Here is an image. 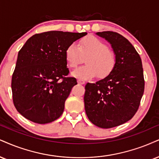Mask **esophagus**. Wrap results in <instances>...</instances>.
<instances>
[{"label": "esophagus", "mask_w": 159, "mask_h": 159, "mask_svg": "<svg viewBox=\"0 0 159 159\" xmlns=\"http://www.w3.org/2000/svg\"><path fill=\"white\" fill-rule=\"evenodd\" d=\"M77 82H78V83L81 84V85H83V84L85 83V80H82V79H79V80H77Z\"/></svg>", "instance_id": "1"}]
</instances>
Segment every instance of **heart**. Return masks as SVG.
I'll return each mask as SVG.
<instances>
[{"instance_id": "heart-1", "label": "heart", "mask_w": 159, "mask_h": 159, "mask_svg": "<svg viewBox=\"0 0 159 159\" xmlns=\"http://www.w3.org/2000/svg\"><path fill=\"white\" fill-rule=\"evenodd\" d=\"M83 57L85 66L72 71V76L82 79H89L96 75L105 78L116 67V59L105 43L94 37L80 40L78 43H71L65 51V58L70 68L77 66Z\"/></svg>"}]
</instances>
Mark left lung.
Segmentation results:
<instances>
[{
	"label": "left lung",
	"mask_w": 159,
	"mask_h": 159,
	"mask_svg": "<svg viewBox=\"0 0 159 159\" xmlns=\"http://www.w3.org/2000/svg\"><path fill=\"white\" fill-rule=\"evenodd\" d=\"M108 41L116 59L111 74L96 83H87L84 96L89 120L102 128L124 124L138 111L144 93L142 62L133 45L113 32H97Z\"/></svg>",
	"instance_id": "obj_1"
}]
</instances>
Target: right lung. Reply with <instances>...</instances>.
<instances>
[{
    "mask_svg": "<svg viewBox=\"0 0 159 159\" xmlns=\"http://www.w3.org/2000/svg\"><path fill=\"white\" fill-rule=\"evenodd\" d=\"M86 34L60 31L36 34L19 51L11 91L15 108L25 119L46 124L62 115L65 102L77 84L74 77H67L65 51Z\"/></svg>",
    "mask_w": 159,
    "mask_h": 159,
    "instance_id": "right-lung-1",
    "label": "right lung"
}]
</instances>
